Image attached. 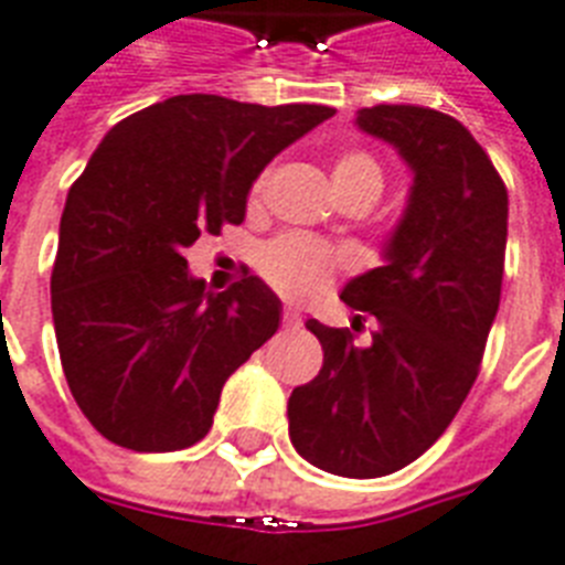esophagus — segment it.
I'll return each instance as SVG.
<instances>
[{
    "label": "esophagus",
    "instance_id": "1",
    "mask_svg": "<svg viewBox=\"0 0 565 565\" xmlns=\"http://www.w3.org/2000/svg\"><path fill=\"white\" fill-rule=\"evenodd\" d=\"M282 323H286V327H300V311L288 306V309L282 311Z\"/></svg>",
    "mask_w": 565,
    "mask_h": 565
}]
</instances>
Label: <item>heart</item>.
<instances>
[{"label":"heart","mask_w":565,"mask_h":565,"mask_svg":"<svg viewBox=\"0 0 565 565\" xmlns=\"http://www.w3.org/2000/svg\"><path fill=\"white\" fill-rule=\"evenodd\" d=\"M262 186H265V178L256 180L254 201L262 195ZM382 186H385L382 166L367 151H344L332 162V189L338 198L359 192L376 201L382 195ZM256 265L262 277L268 279L279 295L309 300L329 286L338 256L309 236H282L262 247Z\"/></svg>","instance_id":"b5f03b06"}]
</instances>
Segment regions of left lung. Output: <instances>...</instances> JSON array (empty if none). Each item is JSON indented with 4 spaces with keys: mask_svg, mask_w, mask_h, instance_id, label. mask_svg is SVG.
I'll return each mask as SVG.
<instances>
[{
    "mask_svg": "<svg viewBox=\"0 0 565 565\" xmlns=\"http://www.w3.org/2000/svg\"><path fill=\"white\" fill-rule=\"evenodd\" d=\"M355 128L394 148L414 178L382 265L341 291L376 318L370 344L306 323L323 367L288 396V437L323 472L379 478L417 461L476 382L502 297L508 189L446 113L379 104L355 113Z\"/></svg>",
    "mask_w": 565,
    "mask_h": 565,
    "instance_id": "obj_1",
    "label": "left lung"
}]
</instances>
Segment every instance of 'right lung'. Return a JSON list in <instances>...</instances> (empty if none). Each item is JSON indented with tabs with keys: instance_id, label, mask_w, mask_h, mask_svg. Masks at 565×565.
Wrapping results in <instances>:
<instances>
[{
	"instance_id": "add662e5",
	"label": "right lung",
	"mask_w": 565,
	"mask_h": 565,
	"mask_svg": "<svg viewBox=\"0 0 565 565\" xmlns=\"http://www.w3.org/2000/svg\"><path fill=\"white\" fill-rule=\"evenodd\" d=\"M329 116L195 93L107 130L70 189L52 270L63 373L107 440L174 452L210 431L221 387L277 332L282 303L254 274L212 295L183 254L242 224L265 166Z\"/></svg>"
}]
</instances>
